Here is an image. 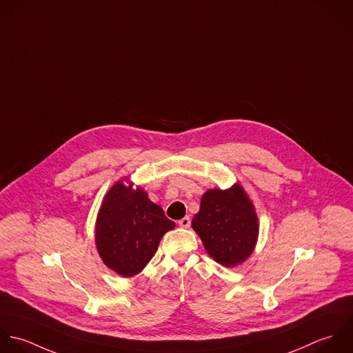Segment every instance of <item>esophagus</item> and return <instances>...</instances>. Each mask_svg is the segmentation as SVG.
<instances>
[{
	"instance_id": "obj_1",
	"label": "esophagus",
	"mask_w": 353,
	"mask_h": 353,
	"mask_svg": "<svg viewBox=\"0 0 353 353\" xmlns=\"http://www.w3.org/2000/svg\"><path fill=\"white\" fill-rule=\"evenodd\" d=\"M179 225H180L181 228H190V225H191V219H190V216H184V218H181V219L179 221Z\"/></svg>"
}]
</instances>
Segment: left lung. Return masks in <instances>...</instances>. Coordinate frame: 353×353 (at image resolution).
I'll list each match as a JSON object with an SVG mask.
<instances>
[{
	"label": "left lung",
	"instance_id": "obj_1",
	"mask_svg": "<svg viewBox=\"0 0 353 353\" xmlns=\"http://www.w3.org/2000/svg\"><path fill=\"white\" fill-rule=\"evenodd\" d=\"M205 250L215 262L234 268L252 254L258 234V215L240 184L229 190H208L201 210L192 219Z\"/></svg>",
	"mask_w": 353,
	"mask_h": 353
}]
</instances>
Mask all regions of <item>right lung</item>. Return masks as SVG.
<instances>
[{
  "label": "right lung",
  "mask_w": 353,
  "mask_h": 353,
  "mask_svg": "<svg viewBox=\"0 0 353 353\" xmlns=\"http://www.w3.org/2000/svg\"><path fill=\"white\" fill-rule=\"evenodd\" d=\"M124 181H117L103 198L97 216L95 244L109 269L123 277H134L151 261L163 234L176 223L148 199L147 192Z\"/></svg>",
  "instance_id": "obj_1"
}]
</instances>
